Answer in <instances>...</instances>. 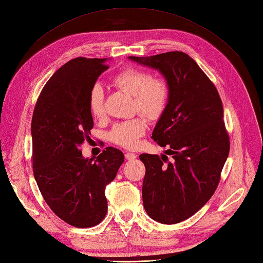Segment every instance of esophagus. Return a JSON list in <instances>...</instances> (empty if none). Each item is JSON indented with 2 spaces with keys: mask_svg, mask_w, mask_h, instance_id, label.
I'll return each instance as SVG.
<instances>
[{
  "mask_svg": "<svg viewBox=\"0 0 263 263\" xmlns=\"http://www.w3.org/2000/svg\"><path fill=\"white\" fill-rule=\"evenodd\" d=\"M125 157H126V159H128V161H133V159H135L137 157V155L134 153H126Z\"/></svg>",
  "mask_w": 263,
  "mask_h": 263,
  "instance_id": "esophagus-1",
  "label": "esophagus"
}]
</instances>
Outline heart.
Here are the masks:
<instances>
[{
    "instance_id": "b5f03b06",
    "label": "heart",
    "mask_w": 263,
    "mask_h": 263,
    "mask_svg": "<svg viewBox=\"0 0 263 263\" xmlns=\"http://www.w3.org/2000/svg\"><path fill=\"white\" fill-rule=\"evenodd\" d=\"M112 85L134 96V107L151 120L163 116L171 98V87L164 78L153 77L148 71L137 68H126L114 77ZM89 110L95 118L105 115L104 91L100 86H95L89 95ZM147 128L144 117H136L117 123L109 133L110 142L124 148L133 149L139 145Z\"/></svg>"
}]
</instances>
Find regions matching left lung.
I'll return each mask as SVG.
<instances>
[{
  "label": "left lung",
  "mask_w": 263,
  "mask_h": 263,
  "mask_svg": "<svg viewBox=\"0 0 263 263\" xmlns=\"http://www.w3.org/2000/svg\"><path fill=\"white\" fill-rule=\"evenodd\" d=\"M158 70L171 87V98L153 130L154 142L167 146V156L142 154L146 173L143 203L153 220L175 224L195 214L219 185L230 151L223 106L213 82L192 58L181 52L129 57Z\"/></svg>",
  "instance_id": "1"
}]
</instances>
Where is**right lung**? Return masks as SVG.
<instances>
[{
  "mask_svg": "<svg viewBox=\"0 0 263 263\" xmlns=\"http://www.w3.org/2000/svg\"><path fill=\"white\" fill-rule=\"evenodd\" d=\"M107 59L79 57L65 63L43 87L31 123L32 166L53 213L76 228L97 226L107 213L105 189L116 177L124 154L107 147L97 159L79 149L93 127L89 95Z\"/></svg>",
  "mask_w": 263,
  "mask_h": 263,
  "instance_id": "1",
  "label": "right lung"
}]
</instances>
